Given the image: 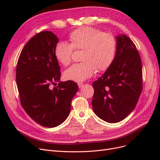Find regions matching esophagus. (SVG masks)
Returning a JSON list of instances; mask_svg holds the SVG:
<instances>
[{
    "mask_svg": "<svg viewBox=\"0 0 160 160\" xmlns=\"http://www.w3.org/2000/svg\"><path fill=\"white\" fill-rule=\"evenodd\" d=\"M78 86H79V88H81L83 86V83H78Z\"/></svg>",
    "mask_w": 160,
    "mask_h": 160,
    "instance_id": "esophagus-1",
    "label": "esophagus"
}]
</instances>
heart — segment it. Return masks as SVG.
<instances>
[{"instance_id": "obj_1", "label": "heart", "mask_w": 160, "mask_h": 160, "mask_svg": "<svg viewBox=\"0 0 160 160\" xmlns=\"http://www.w3.org/2000/svg\"><path fill=\"white\" fill-rule=\"evenodd\" d=\"M69 44L58 42L55 48L57 60L63 66L72 61L73 50H82L80 60L65 71L67 80L81 82L94 74L95 69L103 71L112 63L117 50V39L110 32H103L98 28L84 27L77 28L69 35Z\"/></svg>"}]
</instances>
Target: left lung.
I'll return each mask as SVG.
<instances>
[{
  "label": "left lung",
  "mask_w": 160,
  "mask_h": 160,
  "mask_svg": "<svg viewBox=\"0 0 160 160\" xmlns=\"http://www.w3.org/2000/svg\"><path fill=\"white\" fill-rule=\"evenodd\" d=\"M112 63L93 82L92 107L99 118L118 123L134 109L142 91V60L135 44L124 35L116 37Z\"/></svg>",
  "instance_id": "left-lung-1"
}]
</instances>
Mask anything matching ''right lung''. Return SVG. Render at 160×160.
Returning a JSON list of instances; mask_svg holds the SVG:
<instances>
[{"label": "right lung", "mask_w": 160, "mask_h": 160, "mask_svg": "<svg viewBox=\"0 0 160 160\" xmlns=\"http://www.w3.org/2000/svg\"><path fill=\"white\" fill-rule=\"evenodd\" d=\"M59 39L51 31L37 33L25 45L18 57L16 81L22 108L42 126L55 128L64 122L78 91L72 81L57 82L60 66L55 56Z\"/></svg>", "instance_id": "add662e5"}]
</instances>
